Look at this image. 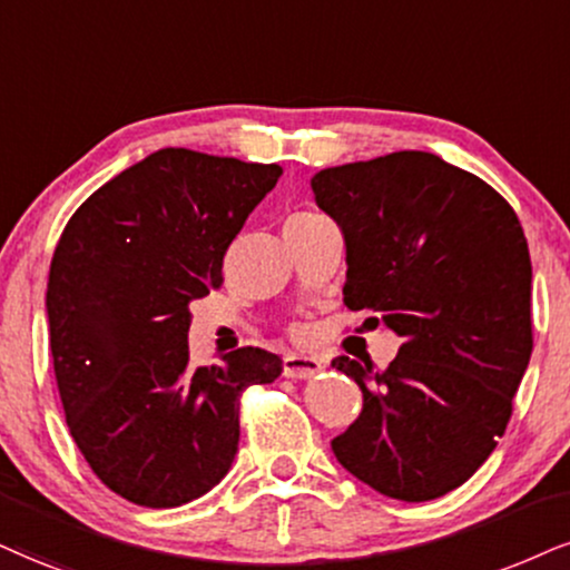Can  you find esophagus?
<instances>
[{
  "label": "esophagus",
  "mask_w": 570,
  "mask_h": 570,
  "mask_svg": "<svg viewBox=\"0 0 570 570\" xmlns=\"http://www.w3.org/2000/svg\"><path fill=\"white\" fill-rule=\"evenodd\" d=\"M320 370H322V360H317V356L287 354L283 360L285 377H293V381H306V377L317 375Z\"/></svg>",
  "instance_id": "esophagus-1"
}]
</instances>
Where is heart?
<instances>
[{"label": "heart", "instance_id": "1", "mask_svg": "<svg viewBox=\"0 0 570 570\" xmlns=\"http://www.w3.org/2000/svg\"><path fill=\"white\" fill-rule=\"evenodd\" d=\"M308 216H317V214H296V216H291V219H308Z\"/></svg>", "mask_w": 570, "mask_h": 570}]
</instances>
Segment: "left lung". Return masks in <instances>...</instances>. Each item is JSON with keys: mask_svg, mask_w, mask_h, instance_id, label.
I'll use <instances>...</instances> for the list:
<instances>
[{"mask_svg": "<svg viewBox=\"0 0 570 570\" xmlns=\"http://www.w3.org/2000/svg\"><path fill=\"white\" fill-rule=\"evenodd\" d=\"M346 243L343 304L402 338L389 370L338 356L360 417L333 439L391 500L462 487L494 452L531 360V256L515 210L475 174L402 150L312 177Z\"/></svg>", "mask_w": 570, "mask_h": 570, "instance_id": "1", "label": "left lung"}]
</instances>
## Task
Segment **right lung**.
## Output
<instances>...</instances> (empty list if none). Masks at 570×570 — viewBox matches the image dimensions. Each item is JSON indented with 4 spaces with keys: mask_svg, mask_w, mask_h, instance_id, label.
I'll return each mask as SVG.
<instances>
[{
    "mask_svg": "<svg viewBox=\"0 0 570 570\" xmlns=\"http://www.w3.org/2000/svg\"><path fill=\"white\" fill-rule=\"evenodd\" d=\"M279 174L164 147L62 229L47 283L55 381L76 446L124 500L179 508L214 489L237 454L243 389L283 372L253 346L193 367L187 346L189 304L224 283V253Z\"/></svg>",
    "mask_w": 570,
    "mask_h": 570,
    "instance_id": "1",
    "label": "right lung"
}]
</instances>
